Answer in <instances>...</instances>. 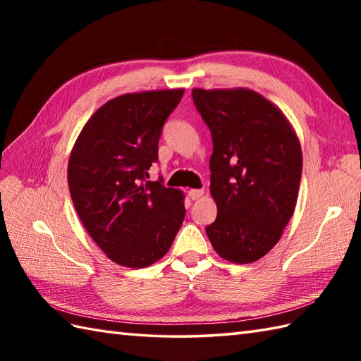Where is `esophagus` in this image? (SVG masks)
Here are the masks:
<instances>
[{
	"label": "esophagus",
	"mask_w": 361,
	"mask_h": 361,
	"mask_svg": "<svg viewBox=\"0 0 361 361\" xmlns=\"http://www.w3.org/2000/svg\"><path fill=\"white\" fill-rule=\"evenodd\" d=\"M188 195H189L190 200H198V198L203 195V189H190Z\"/></svg>",
	"instance_id": "1"
}]
</instances>
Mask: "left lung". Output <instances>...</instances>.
<instances>
[{
  "label": "left lung",
  "mask_w": 361,
  "mask_h": 361,
  "mask_svg": "<svg viewBox=\"0 0 361 361\" xmlns=\"http://www.w3.org/2000/svg\"><path fill=\"white\" fill-rule=\"evenodd\" d=\"M212 136L211 194L217 219L206 226L214 250L250 264L279 242L293 216L302 153L287 118L251 90H192Z\"/></svg>",
  "instance_id": "left-lung-1"
}]
</instances>
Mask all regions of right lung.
<instances>
[{
    "label": "right lung",
    "instance_id": "add662e5",
    "mask_svg": "<svg viewBox=\"0 0 361 361\" xmlns=\"http://www.w3.org/2000/svg\"><path fill=\"white\" fill-rule=\"evenodd\" d=\"M185 90L124 94L99 109L80 132L68 163L74 208L113 262L149 267L171 248L185 220L180 190L149 181L167 118Z\"/></svg>",
    "mask_w": 361,
    "mask_h": 361
}]
</instances>
